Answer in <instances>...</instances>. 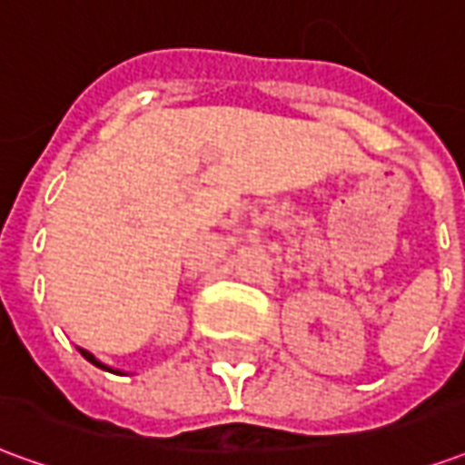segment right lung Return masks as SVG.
<instances>
[{"label": "right lung", "mask_w": 465, "mask_h": 465, "mask_svg": "<svg viewBox=\"0 0 465 465\" xmlns=\"http://www.w3.org/2000/svg\"><path fill=\"white\" fill-rule=\"evenodd\" d=\"M79 353H82V356H84V359L89 361V363H94V366H99V369H104V371H114V369H109V366H106V363H102V361L96 359L94 353H89V351L79 349Z\"/></svg>", "instance_id": "right-lung-1"}]
</instances>
